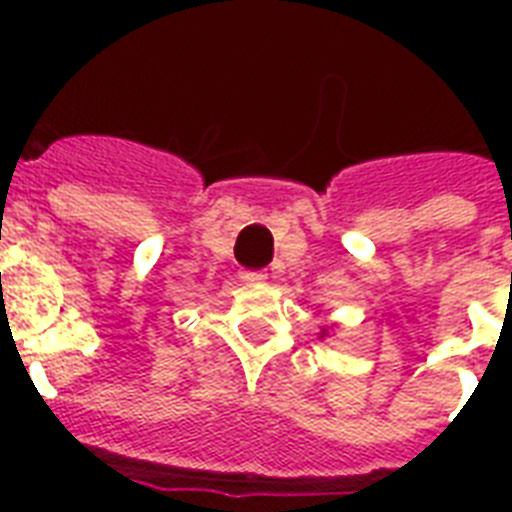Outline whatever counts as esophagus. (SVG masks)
I'll return each mask as SVG.
<instances>
[{"label": "esophagus", "instance_id": "1", "mask_svg": "<svg viewBox=\"0 0 512 512\" xmlns=\"http://www.w3.org/2000/svg\"><path fill=\"white\" fill-rule=\"evenodd\" d=\"M241 279L247 281V284H263V281L268 279V273H263V271H244V273H241Z\"/></svg>", "mask_w": 512, "mask_h": 512}]
</instances>
